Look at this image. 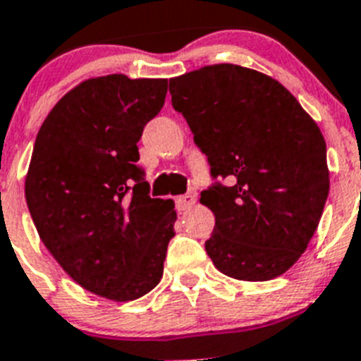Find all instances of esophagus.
<instances>
[{
	"mask_svg": "<svg viewBox=\"0 0 361 361\" xmlns=\"http://www.w3.org/2000/svg\"><path fill=\"white\" fill-rule=\"evenodd\" d=\"M195 202H197V191L190 190L188 193H184V195H180L177 199V209L178 212H186V209H190Z\"/></svg>",
	"mask_w": 361,
	"mask_h": 361,
	"instance_id": "esophagus-1",
	"label": "esophagus"
}]
</instances>
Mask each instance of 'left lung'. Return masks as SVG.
<instances>
[{
	"mask_svg": "<svg viewBox=\"0 0 361 361\" xmlns=\"http://www.w3.org/2000/svg\"><path fill=\"white\" fill-rule=\"evenodd\" d=\"M170 94L228 183L200 193L215 215L209 258L231 279H276L307 250L329 195L318 124L276 79L229 63L170 79Z\"/></svg>",
	"mask_w": 361,
	"mask_h": 361,
	"instance_id": "obj_1",
	"label": "left lung"
}]
</instances>
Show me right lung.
Wrapping results in <instances>:
<instances>
[{
    "label": "right lung",
    "instance_id": "right-lung-1",
    "mask_svg": "<svg viewBox=\"0 0 361 361\" xmlns=\"http://www.w3.org/2000/svg\"><path fill=\"white\" fill-rule=\"evenodd\" d=\"M166 92L168 79L123 73L79 82L41 124L25 178L44 247L81 288L114 302L161 282L175 235L173 200L148 195L137 148Z\"/></svg>",
    "mask_w": 361,
    "mask_h": 361
}]
</instances>
